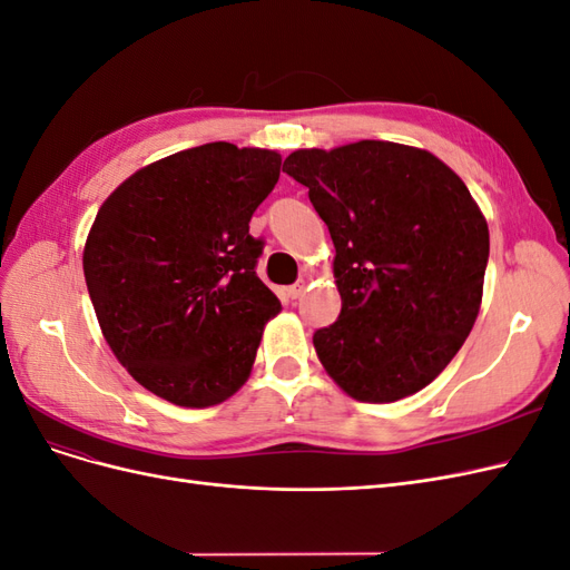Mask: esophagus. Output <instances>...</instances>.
I'll list each match as a JSON object with an SVG mask.
<instances>
[{"mask_svg": "<svg viewBox=\"0 0 570 570\" xmlns=\"http://www.w3.org/2000/svg\"><path fill=\"white\" fill-rule=\"evenodd\" d=\"M306 292V281H299L297 285H292V287H287V297L289 299H299L302 295Z\"/></svg>", "mask_w": 570, "mask_h": 570, "instance_id": "obj_1", "label": "esophagus"}]
</instances>
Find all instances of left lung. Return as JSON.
Listing matches in <instances>:
<instances>
[{
    "label": "left lung",
    "mask_w": 570,
    "mask_h": 570,
    "mask_svg": "<svg viewBox=\"0 0 570 570\" xmlns=\"http://www.w3.org/2000/svg\"><path fill=\"white\" fill-rule=\"evenodd\" d=\"M283 170L335 245L342 312L314 333L323 368L356 402L416 394L480 312L490 230L469 187L435 154L383 140L297 149Z\"/></svg>",
    "instance_id": "8db88e82"
}]
</instances>
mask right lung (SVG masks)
<instances>
[{
	"mask_svg": "<svg viewBox=\"0 0 570 570\" xmlns=\"http://www.w3.org/2000/svg\"><path fill=\"white\" fill-rule=\"evenodd\" d=\"M281 164L273 149L209 142L135 170L99 206L82 271L101 335L170 404L226 402L281 314L254 271L264 243L249 235Z\"/></svg>",
	"mask_w": 570,
	"mask_h": 570,
	"instance_id": "add662e5",
	"label": "right lung"
}]
</instances>
